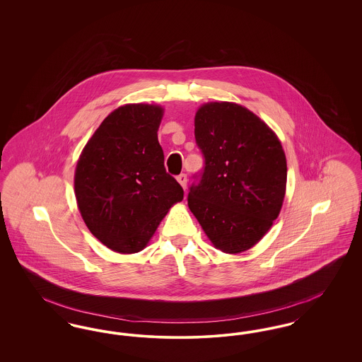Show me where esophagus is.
Masks as SVG:
<instances>
[{"instance_id":"esophagus-1","label":"esophagus","mask_w":362,"mask_h":362,"mask_svg":"<svg viewBox=\"0 0 362 362\" xmlns=\"http://www.w3.org/2000/svg\"><path fill=\"white\" fill-rule=\"evenodd\" d=\"M176 179H177V182L180 183V186L186 189V187H187V175H186V173H180Z\"/></svg>"}]
</instances>
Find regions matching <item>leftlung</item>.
<instances>
[{"mask_svg": "<svg viewBox=\"0 0 362 362\" xmlns=\"http://www.w3.org/2000/svg\"><path fill=\"white\" fill-rule=\"evenodd\" d=\"M194 124L205 167L189 187V210L216 248L226 254L247 251L281 211L288 176L282 145L240 104H204Z\"/></svg>", "mask_w": 362, "mask_h": 362, "instance_id": "1", "label": "left lung"}]
</instances>
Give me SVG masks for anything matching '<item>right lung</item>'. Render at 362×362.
<instances>
[{"label": "right lung", "mask_w": 362, "mask_h": 362, "mask_svg": "<svg viewBox=\"0 0 362 362\" xmlns=\"http://www.w3.org/2000/svg\"><path fill=\"white\" fill-rule=\"evenodd\" d=\"M164 110L126 104L86 142L74 173L77 206L105 247L134 254L146 247L183 189L165 171L157 130Z\"/></svg>", "instance_id": "add662e5"}]
</instances>
